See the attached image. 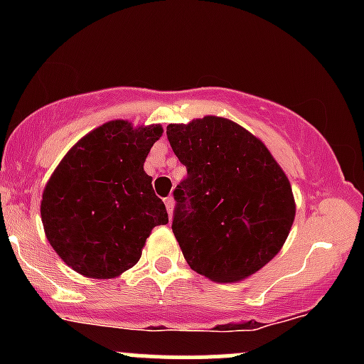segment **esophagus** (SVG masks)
Listing matches in <instances>:
<instances>
[{
  "mask_svg": "<svg viewBox=\"0 0 364 364\" xmlns=\"http://www.w3.org/2000/svg\"><path fill=\"white\" fill-rule=\"evenodd\" d=\"M165 208H167L168 216H172V211H174V199H172V197H167V199H165Z\"/></svg>",
  "mask_w": 364,
  "mask_h": 364,
  "instance_id": "obj_1",
  "label": "esophagus"
}]
</instances>
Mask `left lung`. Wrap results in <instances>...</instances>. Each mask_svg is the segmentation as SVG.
<instances>
[{
	"label": "left lung",
	"mask_w": 364,
	"mask_h": 364,
	"mask_svg": "<svg viewBox=\"0 0 364 364\" xmlns=\"http://www.w3.org/2000/svg\"><path fill=\"white\" fill-rule=\"evenodd\" d=\"M186 167L174 190L172 232L188 266L213 282H241L284 247L296 203L284 168L262 141L227 117L168 124Z\"/></svg>",
	"instance_id": "8db88e82"
}]
</instances>
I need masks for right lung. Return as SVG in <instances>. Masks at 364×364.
Returning a JSON list of instances; mask_svg holds the SVG:
<instances>
[{
  "label": "right lung",
  "instance_id": "obj_1",
  "mask_svg": "<svg viewBox=\"0 0 364 364\" xmlns=\"http://www.w3.org/2000/svg\"><path fill=\"white\" fill-rule=\"evenodd\" d=\"M161 134V124L107 121L77 141L47 181L40 203L47 241L82 277H119L139 262L151 230L168 222L144 171Z\"/></svg>",
  "mask_w": 364,
  "mask_h": 364
}]
</instances>
